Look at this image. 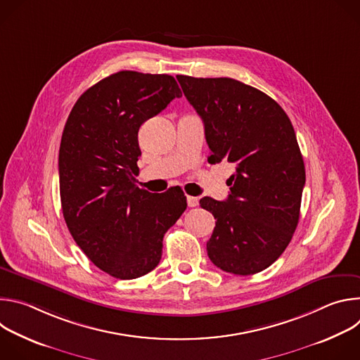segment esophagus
I'll use <instances>...</instances> for the list:
<instances>
[{"label":"esophagus","mask_w":360,"mask_h":360,"mask_svg":"<svg viewBox=\"0 0 360 360\" xmlns=\"http://www.w3.org/2000/svg\"><path fill=\"white\" fill-rule=\"evenodd\" d=\"M186 202H188V207L189 208H195L198 205V198L195 196H186Z\"/></svg>","instance_id":"1"}]
</instances>
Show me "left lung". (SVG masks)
Masks as SVG:
<instances>
[{
    "instance_id": "8db88e82",
    "label": "left lung",
    "mask_w": 360,
    "mask_h": 360,
    "mask_svg": "<svg viewBox=\"0 0 360 360\" xmlns=\"http://www.w3.org/2000/svg\"><path fill=\"white\" fill-rule=\"evenodd\" d=\"M176 79L203 121L208 162L235 168L226 200H199L217 219L210 259L233 275L258 274L283 253L299 222L306 175L292 122L275 99L240 81Z\"/></svg>"
}]
</instances>
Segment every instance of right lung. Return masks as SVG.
Segmentation results:
<instances>
[{"label": "right lung", "mask_w": 360, "mask_h": 360, "mask_svg": "<svg viewBox=\"0 0 360 360\" xmlns=\"http://www.w3.org/2000/svg\"><path fill=\"white\" fill-rule=\"evenodd\" d=\"M182 92L174 77L120 71L75 102L60 145V193L67 226L88 259L118 279L155 269L165 232L186 210L179 188L135 185L141 125Z\"/></svg>", "instance_id": "1"}]
</instances>
